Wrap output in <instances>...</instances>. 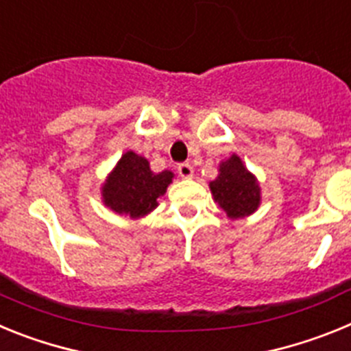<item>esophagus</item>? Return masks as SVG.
Returning a JSON list of instances; mask_svg holds the SVG:
<instances>
[{"mask_svg":"<svg viewBox=\"0 0 351 351\" xmlns=\"http://www.w3.org/2000/svg\"><path fill=\"white\" fill-rule=\"evenodd\" d=\"M178 172L182 179L193 178V167H191L190 163H181V165L178 167Z\"/></svg>","mask_w":351,"mask_h":351,"instance_id":"esophagus-1","label":"esophagus"}]
</instances>
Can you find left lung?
Segmentation results:
<instances>
[{
    "mask_svg": "<svg viewBox=\"0 0 351 351\" xmlns=\"http://www.w3.org/2000/svg\"><path fill=\"white\" fill-rule=\"evenodd\" d=\"M214 202L235 221L256 213L262 204L260 182L253 172L246 169L241 156L232 154L219 163L218 178L209 182Z\"/></svg>",
    "mask_w": 351,
    "mask_h": 351,
    "instance_id": "left-lung-1",
    "label": "left lung"
}]
</instances>
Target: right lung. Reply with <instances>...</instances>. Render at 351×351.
<instances>
[{"instance_id":"right-lung-1","label":"right lung","mask_w":351,"mask_h":351,"mask_svg":"<svg viewBox=\"0 0 351 351\" xmlns=\"http://www.w3.org/2000/svg\"><path fill=\"white\" fill-rule=\"evenodd\" d=\"M173 172L154 173L147 158L126 151L101 184V202L112 213L130 219H141L158 207Z\"/></svg>"}]
</instances>
